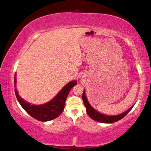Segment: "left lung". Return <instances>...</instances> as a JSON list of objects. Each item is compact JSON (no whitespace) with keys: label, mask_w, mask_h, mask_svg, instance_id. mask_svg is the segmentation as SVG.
Returning <instances> with one entry per match:
<instances>
[{"label":"left lung","mask_w":151,"mask_h":151,"mask_svg":"<svg viewBox=\"0 0 151 151\" xmlns=\"http://www.w3.org/2000/svg\"><path fill=\"white\" fill-rule=\"evenodd\" d=\"M82 99H83V103H84L86 108V112L88 113V115L92 119L95 120V121L101 122V123H105V124L114 123L115 122H117L119 121V120L122 119V118H124L125 116H126L127 113L131 111L132 107L134 106H131L129 109H127V111H125V112L122 113L119 115H106L103 114V113H99V111H97L96 109H94L90 105V104L89 103V102L87 99V97L86 96L84 90H83V92L82 94Z\"/></svg>","instance_id":"obj_1"}]
</instances>
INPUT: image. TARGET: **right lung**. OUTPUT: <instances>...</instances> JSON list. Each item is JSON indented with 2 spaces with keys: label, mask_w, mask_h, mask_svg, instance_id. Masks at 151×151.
<instances>
[{
  "label": "right lung",
  "mask_w": 151,
  "mask_h": 151,
  "mask_svg": "<svg viewBox=\"0 0 151 151\" xmlns=\"http://www.w3.org/2000/svg\"><path fill=\"white\" fill-rule=\"evenodd\" d=\"M15 93L21 106L28 114L38 121L47 122L57 118L61 114L64 109L65 100L69 92L74 86L77 84V81L73 80L65 86L61 91L51 101L43 105H32L24 101L21 97L16 88V74H15Z\"/></svg>",
  "instance_id": "1"
}]
</instances>
